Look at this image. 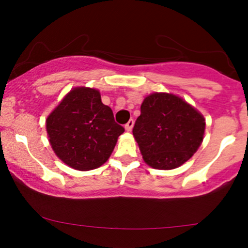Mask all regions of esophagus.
Segmentation results:
<instances>
[{"label":"esophagus","mask_w":248,"mask_h":248,"mask_svg":"<svg viewBox=\"0 0 248 248\" xmlns=\"http://www.w3.org/2000/svg\"><path fill=\"white\" fill-rule=\"evenodd\" d=\"M133 126H134V120L133 119H130V120L124 124V129H126L127 132H130V130L133 129Z\"/></svg>","instance_id":"1"}]
</instances>
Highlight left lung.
Segmentation results:
<instances>
[{
  "mask_svg": "<svg viewBox=\"0 0 248 248\" xmlns=\"http://www.w3.org/2000/svg\"><path fill=\"white\" fill-rule=\"evenodd\" d=\"M205 119L195 107L171 93L155 92L141 105L133 135L143 161L158 170L181 167L202 144Z\"/></svg>",
  "mask_w": 248,
  "mask_h": 248,
  "instance_id": "1",
  "label": "left lung"
}]
</instances>
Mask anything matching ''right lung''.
Segmentation results:
<instances>
[{"label": "right lung", "mask_w": 248, "mask_h": 248, "mask_svg": "<svg viewBox=\"0 0 248 248\" xmlns=\"http://www.w3.org/2000/svg\"><path fill=\"white\" fill-rule=\"evenodd\" d=\"M124 132L96 88H72L46 118L47 138L57 157L80 171L101 167Z\"/></svg>", "instance_id": "obj_1"}]
</instances>
